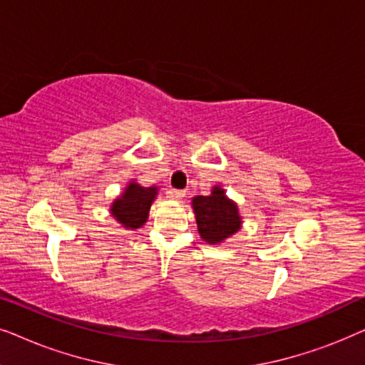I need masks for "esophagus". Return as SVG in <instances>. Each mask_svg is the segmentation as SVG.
<instances>
[{
  "label": "esophagus",
  "mask_w": 365,
  "mask_h": 365,
  "mask_svg": "<svg viewBox=\"0 0 365 365\" xmlns=\"http://www.w3.org/2000/svg\"><path fill=\"white\" fill-rule=\"evenodd\" d=\"M184 196H186V192L181 191V189H169V191H168L169 199H176V201H178V199H182Z\"/></svg>",
  "instance_id": "obj_1"
}]
</instances>
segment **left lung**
I'll return each instance as SVG.
<instances>
[{"mask_svg": "<svg viewBox=\"0 0 365 365\" xmlns=\"http://www.w3.org/2000/svg\"><path fill=\"white\" fill-rule=\"evenodd\" d=\"M197 231L207 244H221L241 229L237 204L226 196L221 186H214L209 196L192 197Z\"/></svg>", "mask_w": 365, "mask_h": 365, "instance_id": "left-lung-1", "label": "left lung"}]
</instances>
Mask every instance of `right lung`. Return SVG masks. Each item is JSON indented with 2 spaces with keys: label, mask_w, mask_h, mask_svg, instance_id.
I'll list each match as a JSON object with an SVG mask.
<instances>
[{
  "label": "right lung",
  "mask_w": 365,
  "mask_h": 365,
  "mask_svg": "<svg viewBox=\"0 0 365 365\" xmlns=\"http://www.w3.org/2000/svg\"><path fill=\"white\" fill-rule=\"evenodd\" d=\"M156 196V186L143 187L136 181H131L121 196L114 199L109 211L119 224H123V227L138 229L148 221L149 209H151V204Z\"/></svg>",
  "instance_id": "1"
}]
</instances>
